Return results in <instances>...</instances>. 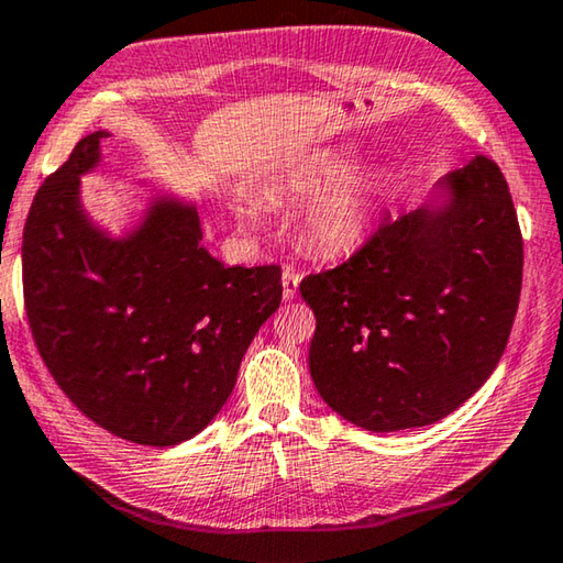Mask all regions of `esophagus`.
I'll list each match as a JSON object with an SVG mask.
<instances>
[{
    "label": "esophagus",
    "mask_w": 563,
    "mask_h": 563,
    "mask_svg": "<svg viewBox=\"0 0 563 563\" xmlns=\"http://www.w3.org/2000/svg\"><path fill=\"white\" fill-rule=\"evenodd\" d=\"M299 284H301V274L289 269V266H287V269L282 272V297H284V301H291L294 297H297Z\"/></svg>",
    "instance_id": "obj_1"
}]
</instances>
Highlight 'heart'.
I'll return each instance as SVG.
<instances>
[{
	"label": "heart",
	"instance_id": "heart-1",
	"mask_svg": "<svg viewBox=\"0 0 563 563\" xmlns=\"http://www.w3.org/2000/svg\"><path fill=\"white\" fill-rule=\"evenodd\" d=\"M358 170V153L331 147L294 163L272 180V192L289 202H309L301 214V240L319 256H349L368 240L383 202L386 180L378 170ZM236 222L254 230L262 222V207L252 195L232 197Z\"/></svg>",
	"mask_w": 563,
	"mask_h": 563
}]
</instances>
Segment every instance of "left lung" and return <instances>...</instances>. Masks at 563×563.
<instances>
[{
    "mask_svg": "<svg viewBox=\"0 0 563 563\" xmlns=\"http://www.w3.org/2000/svg\"><path fill=\"white\" fill-rule=\"evenodd\" d=\"M521 264L505 175L472 157L349 262L301 282L317 317L309 371L323 402L371 432L450 416L505 353Z\"/></svg>",
    "mask_w": 563,
    "mask_h": 563,
    "instance_id": "8db88e82",
    "label": "left lung"
}]
</instances>
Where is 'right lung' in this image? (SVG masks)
Listing matches in <instances>:
<instances>
[{
	"instance_id": "1",
	"label": "right lung",
	"mask_w": 563,
	"mask_h": 563,
	"mask_svg": "<svg viewBox=\"0 0 563 563\" xmlns=\"http://www.w3.org/2000/svg\"><path fill=\"white\" fill-rule=\"evenodd\" d=\"M96 131L48 175L22 240L24 307L66 398L137 445L195 438L230 398L242 356L282 303V269L224 266L202 246L192 202L155 195L113 236L81 202L101 163Z\"/></svg>"
}]
</instances>
